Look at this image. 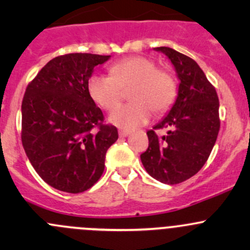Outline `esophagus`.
Listing matches in <instances>:
<instances>
[{"label":"esophagus","mask_w":250,"mask_h":250,"mask_svg":"<svg viewBox=\"0 0 250 250\" xmlns=\"http://www.w3.org/2000/svg\"><path fill=\"white\" fill-rule=\"evenodd\" d=\"M129 134H130L129 130H120V132H118V135H120L121 138L128 137V135H129Z\"/></svg>","instance_id":"esophagus-1"}]
</instances>
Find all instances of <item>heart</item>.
I'll return each instance as SVG.
<instances>
[{"label":"heart","instance_id":"heart-1","mask_svg":"<svg viewBox=\"0 0 250 250\" xmlns=\"http://www.w3.org/2000/svg\"><path fill=\"white\" fill-rule=\"evenodd\" d=\"M111 75L94 74L87 84L93 102L103 109H112L122 99V89H129L132 104L115 108L109 113L111 125L133 130L145 125L155 112H163L173 104L176 83L166 70H158L145 57L123 59L111 66Z\"/></svg>","mask_w":250,"mask_h":250}]
</instances>
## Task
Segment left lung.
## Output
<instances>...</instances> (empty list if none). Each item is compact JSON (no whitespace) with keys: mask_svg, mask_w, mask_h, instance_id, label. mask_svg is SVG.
<instances>
[{"mask_svg":"<svg viewBox=\"0 0 250 250\" xmlns=\"http://www.w3.org/2000/svg\"><path fill=\"white\" fill-rule=\"evenodd\" d=\"M153 49L170 60L179 87L170 110L153 127L168 128L167 134L158 138L148 130V147L140 160L152 178L174 185L195 175L208 160L220 128L219 98L195 60L169 47Z\"/></svg>","mask_w":250,"mask_h":250,"instance_id":"obj_1","label":"left lung"}]
</instances>
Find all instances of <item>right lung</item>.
Segmentation results:
<instances>
[{"label":"right lung","mask_w":250,"mask_h":250,"mask_svg":"<svg viewBox=\"0 0 250 250\" xmlns=\"http://www.w3.org/2000/svg\"><path fill=\"white\" fill-rule=\"evenodd\" d=\"M110 57L60 55L25 90L22 146L36 173L59 191L80 193L92 188L104 172L107 148L118 139L115 125H102L104 116L87 89L94 67Z\"/></svg>","instance_id":"right-lung-1"}]
</instances>
